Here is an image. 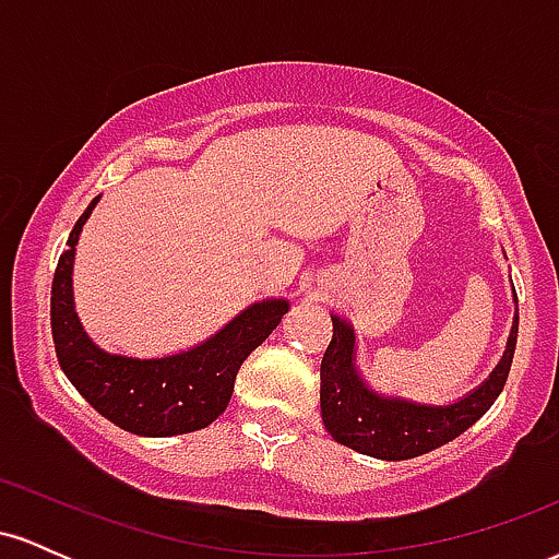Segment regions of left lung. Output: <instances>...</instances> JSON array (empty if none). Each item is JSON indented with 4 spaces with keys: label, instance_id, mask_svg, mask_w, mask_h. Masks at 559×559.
I'll list each match as a JSON object with an SVG mask.
<instances>
[{
    "label": "left lung",
    "instance_id": "obj_1",
    "mask_svg": "<svg viewBox=\"0 0 559 559\" xmlns=\"http://www.w3.org/2000/svg\"><path fill=\"white\" fill-rule=\"evenodd\" d=\"M518 299V297H515ZM333 338L320 362V413L325 431L338 444L378 460H409L457 439L486 415L504 389L518 342L512 320L507 349L491 376L454 404H420L402 396L376 394L355 368V331L331 316Z\"/></svg>",
    "mask_w": 559,
    "mask_h": 559
}]
</instances>
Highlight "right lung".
<instances>
[{"instance_id":"add662e5","label":"right lung","mask_w":559,"mask_h":559,"mask_svg":"<svg viewBox=\"0 0 559 559\" xmlns=\"http://www.w3.org/2000/svg\"><path fill=\"white\" fill-rule=\"evenodd\" d=\"M96 202L99 197L70 230L52 281V338L60 368L83 400L123 431L163 439L207 428L228 407L241 362L271 336L288 301H254L215 336L181 355L136 360L99 349L73 307L75 243Z\"/></svg>"}]
</instances>
